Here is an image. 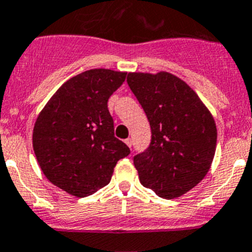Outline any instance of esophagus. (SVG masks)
Returning <instances> with one entry per match:
<instances>
[{
    "instance_id": "esophagus-1",
    "label": "esophagus",
    "mask_w": 252,
    "mask_h": 252,
    "mask_svg": "<svg viewBox=\"0 0 252 252\" xmlns=\"http://www.w3.org/2000/svg\"><path fill=\"white\" fill-rule=\"evenodd\" d=\"M124 143H126L129 148H131V139H129V138L126 139V140H124Z\"/></svg>"
}]
</instances>
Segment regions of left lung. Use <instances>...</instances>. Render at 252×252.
<instances>
[{
	"mask_svg": "<svg viewBox=\"0 0 252 252\" xmlns=\"http://www.w3.org/2000/svg\"><path fill=\"white\" fill-rule=\"evenodd\" d=\"M126 81L151 128L150 146L134 158L140 183L161 198L183 196L206 177L213 162V116L198 94L170 72H129Z\"/></svg>",
	"mask_w": 252,
	"mask_h": 252,
	"instance_id": "8db88e82",
	"label": "left lung"
}]
</instances>
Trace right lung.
I'll return each mask as SVG.
<instances>
[{"instance_id":"add662e5","label":"right lung","mask_w":252,"mask_h":252,"mask_svg":"<svg viewBox=\"0 0 252 252\" xmlns=\"http://www.w3.org/2000/svg\"><path fill=\"white\" fill-rule=\"evenodd\" d=\"M126 71L92 69L67 80L36 117L33 149L44 176L75 197L108 185L119 158L130 154L114 136L108 98Z\"/></svg>"}]
</instances>
